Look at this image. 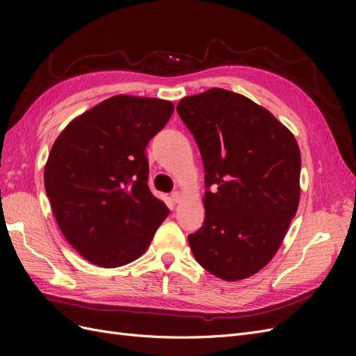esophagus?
<instances>
[{"label": "esophagus", "instance_id": "1", "mask_svg": "<svg viewBox=\"0 0 356 356\" xmlns=\"http://www.w3.org/2000/svg\"><path fill=\"white\" fill-rule=\"evenodd\" d=\"M170 199H172V202L179 203V202H181V199H182L181 191H174V193H172V195H170Z\"/></svg>", "mask_w": 356, "mask_h": 356}]
</instances>
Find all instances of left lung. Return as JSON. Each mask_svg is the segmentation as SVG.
<instances>
[{
	"mask_svg": "<svg viewBox=\"0 0 356 356\" xmlns=\"http://www.w3.org/2000/svg\"><path fill=\"white\" fill-rule=\"evenodd\" d=\"M177 111L204 166V221L188 236L196 261L222 281L261 270L281 248L300 202L301 154L293 132L241 93L213 88Z\"/></svg>",
	"mask_w": 356,
	"mask_h": 356,
	"instance_id": "left-lung-1",
	"label": "left lung"
}]
</instances>
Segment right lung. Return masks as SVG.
I'll use <instances>...</instances> for the list:
<instances>
[{
	"instance_id": "right-lung-1",
	"label": "right lung",
	"mask_w": 356,
	"mask_h": 356,
	"mask_svg": "<svg viewBox=\"0 0 356 356\" xmlns=\"http://www.w3.org/2000/svg\"><path fill=\"white\" fill-rule=\"evenodd\" d=\"M174 104L115 95L68 123L53 143L44 187L62 234L105 268L141 257L169 215L148 188L145 147Z\"/></svg>"
}]
</instances>
